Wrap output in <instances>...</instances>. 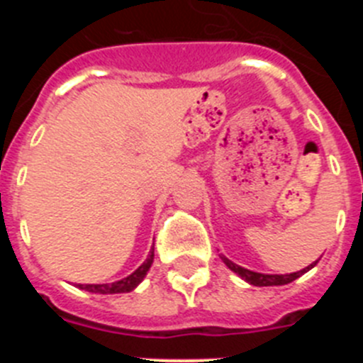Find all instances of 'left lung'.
I'll list each match as a JSON object with an SVG mask.
<instances>
[{"label": "left lung", "mask_w": 363, "mask_h": 363, "mask_svg": "<svg viewBox=\"0 0 363 363\" xmlns=\"http://www.w3.org/2000/svg\"><path fill=\"white\" fill-rule=\"evenodd\" d=\"M221 259L225 262V265L230 269V271H234L236 274H240L243 280L249 281L251 285H258V287H271V285L291 284V281H294L296 278H300L303 272H307L309 269H313L314 265H316V262H314V264L309 265V267L301 269V271H298V272H291V274H262V272L249 271V269H243V267H240V265L233 264V262H230L229 258H225V256H221Z\"/></svg>", "instance_id": "1"}]
</instances>
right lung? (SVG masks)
<instances>
[{
    "label": "right lung",
    "mask_w": 363,
    "mask_h": 363,
    "mask_svg": "<svg viewBox=\"0 0 363 363\" xmlns=\"http://www.w3.org/2000/svg\"><path fill=\"white\" fill-rule=\"evenodd\" d=\"M152 259H154V249L150 251V255L147 256V259L143 262L136 271L130 274V277L123 278L120 281H114V284H96V285H82L79 284L78 287L79 289H85L89 293H99V294H116V293H130V291L136 287L140 281L143 280V277L147 274V271L150 269L152 265Z\"/></svg>",
    "instance_id": "right-lung-1"
}]
</instances>
